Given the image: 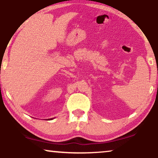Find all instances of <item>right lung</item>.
Segmentation results:
<instances>
[{
    "label": "right lung",
    "mask_w": 158,
    "mask_h": 158,
    "mask_svg": "<svg viewBox=\"0 0 158 158\" xmlns=\"http://www.w3.org/2000/svg\"><path fill=\"white\" fill-rule=\"evenodd\" d=\"M52 119H53V118H51V119H49V120H52Z\"/></svg>",
    "instance_id": "right-lung-1"
}]
</instances>
